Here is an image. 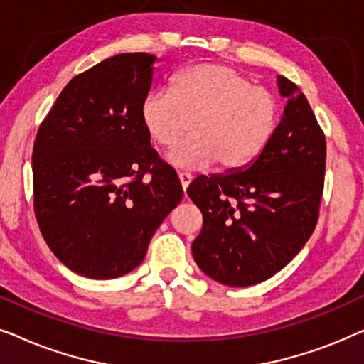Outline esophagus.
<instances>
[{"label":"esophagus","mask_w":364,"mask_h":364,"mask_svg":"<svg viewBox=\"0 0 364 364\" xmlns=\"http://www.w3.org/2000/svg\"><path fill=\"white\" fill-rule=\"evenodd\" d=\"M178 178H181V186H182L183 191H187L188 183L192 182V173H188V172H178Z\"/></svg>","instance_id":"esophagus-1"}]
</instances>
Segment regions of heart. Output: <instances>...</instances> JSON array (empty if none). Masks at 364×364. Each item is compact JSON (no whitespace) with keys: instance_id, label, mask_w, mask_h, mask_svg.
I'll return each instance as SVG.
<instances>
[{"instance_id":"1","label":"heart","mask_w":364,"mask_h":364,"mask_svg":"<svg viewBox=\"0 0 364 364\" xmlns=\"http://www.w3.org/2000/svg\"><path fill=\"white\" fill-rule=\"evenodd\" d=\"M141 122L157 146H176L192 122V137L168 154L182 168L218 162L237 171L265 151L278 126L275 94L253 86L247 74L227 64H196L172 79V89H152L141 102Z\"/></svg>"}]
</instances>
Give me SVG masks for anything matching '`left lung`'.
Wrapping results in <instances>:
<instances>
[{
	"label": "left lung",
	"instance_id": "1",
	"mask_svg": "<svg viewBox=\"0 0 364 364\" xmlns=\"http://www.w3.org/2000/svg\"><path fill=\"white\" fill-rule=\"evenodd\" d=\"M278 89L287 106L265 151L242 171L197 177L187 188L203 217L193 260L223 285H257L280 272L320 215L325 134L295 82L280 76Z\"/></svg>",
	"mask_w": 364,
	"mask_h": 364
}]
</instances>
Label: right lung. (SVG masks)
Listing matches in <instances>:
<instances>
[{
  "label": "right lung",
  "instance_id": "right-lung-1",
  "mask_svg": "<svg viewBox=\"0 0 364 364\" xmlns=\"http://www.w3.org/2000/svg\"><path fill=\"white\" fill-rule=\"evenodd\" d=\"M156 61L147 53L104 59L68 82L38 129L34 215L48 247L77 275L132 272L182 200L177 173L151 147L139 112Z\"/></svg>",
  "mask_w": 364,
  "mask_h": 364
}]
</instances>
